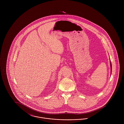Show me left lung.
<instances>
[{
    "mask_svg": "<svg viewBox=\"0 0 124 124\" xmlns=\"http://www.w3.org/2000/svg\"><path fill=\"white\" fill-rule=\"evenodd\" d=\"M110 64H110V65H111V71H112V64H111V62H110ZM111 72H112V71H111Z\"/></svg>",
    "mask_w": 124,
    "mask_h": 124,
    "instance_id": "8db88e82",
    "label": "left lung"
}]
</instances>
